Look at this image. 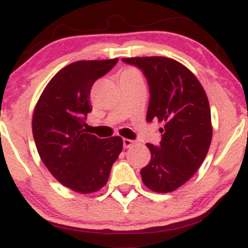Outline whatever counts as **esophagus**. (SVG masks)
I'll return each instance as SVG.
<instances>
[{"instance_id": "1", "label": "esophagus", "mask_w": 248, "mask_h": 248, "mask_svg": "<svg viewBox=\"0 0 248 248\" xmlns=\"http://www.w3.org/2000/svg\"><path fill=\"white\" fill-rule=\"evenodd\" d=\"M122 143H124V148H129L134 144V141L129 140V139H124V140H122Z\"/></svg>"}]
</instances>
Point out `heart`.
I'll return each mask as SVG.
<instances>
[{
	"instance_id": "heart-1",
	"label": "heart",
	"mask_w": 248,
	"mask_h": 248,
	"mask_svg": "<svg viewBox=\"0 0 248 248\" xmlns=\"http://www.w3.org/2000/svg\"><path fill=\"white\" fill-rule=\"evenodd\" d=\"M124 72H135V71H134V70H126Z\"/></svg>"
}]
</instances>
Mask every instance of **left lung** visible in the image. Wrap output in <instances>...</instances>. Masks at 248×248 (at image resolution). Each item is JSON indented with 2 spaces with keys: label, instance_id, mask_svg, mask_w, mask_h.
Instances as JSON below:
<instances>
[{
  "label": "left lung",
  "instance_id": "left-lung-1",
  "mask_svg": "<svg viewBox=\"0 0 248 248\" xmlns=\"http://www.w3.org/2000/svg\"><path fill=\"white\" fill-rule=\"evenodd\" d=\"M140 69L149 86L147 121L164 124L158 146L147 143L152 158L141 177L155 192L183 186L203 163L212 139L211 110L201 82L181 62L166 57L122 58Z\"/></svg>",
  "mask_w": 248,
  "mask_h": 248
}]
</instances>
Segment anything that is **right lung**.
Returning a JSON list of instances; mask_svg holds the SVG:
<instances>
[{"label":"right lung","instance_id":"1","mask_svg":"<svg viewBox=\"0 0 248 248\" xmlns=\"http://www.w3.org/2000/svg\"><path fill=\"white\" fill-rule=\"evenodd\" d=\"M118 61H80L65 66L44 88L33 112L32 134L43 163L76 192L101 189L122 150L120 136L99 139L84 128L92 112L91 88Z\"/></svg>","mask_w":248,"mask_h":248}]
</instances>
